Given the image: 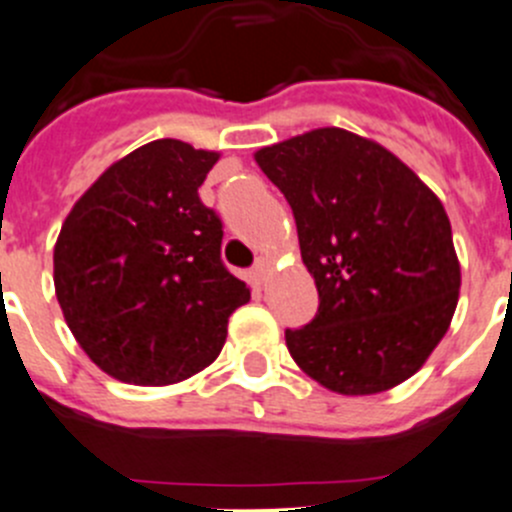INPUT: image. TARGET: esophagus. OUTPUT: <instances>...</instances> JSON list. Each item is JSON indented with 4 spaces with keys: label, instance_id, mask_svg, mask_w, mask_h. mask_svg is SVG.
<instances>
[{
    "label": "esophagus",
    "instance_id": "34e87169",
    "mask_svg": "<svg viewBox=\"0 0 512 512\" xmlns=\"http://www.w3.org/2000/svg\"><path fill=\"white\" fill-rule=\"evenodd\" d=\"M267 272H270V265H267V260H257L255 267H252V270H250V280L255 282L257 287H260L262 282H265Z\"/></svg>",
    "mask_w": 512,
    "mask_h": 512
}]
</instances>
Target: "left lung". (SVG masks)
I'll use <instances>...</instances> for the list:
<instances>
[{"label":"left lung","mask_w":512,"mask_h":512,"mask_svg":"<svg viewBox=\"0 0 512 512\" xmlns=\"http://www.w3.org/2000/svg\"><path fill=\"white\" fill-rule=\"evenodd\" d=\"M295 215L317 315L285 330L292 360L340 395H375L423 367L453 320L460 265L445 207L377 142L322 127L262 147Z\"/></svg>","instance_id":"1"}]
</instances>
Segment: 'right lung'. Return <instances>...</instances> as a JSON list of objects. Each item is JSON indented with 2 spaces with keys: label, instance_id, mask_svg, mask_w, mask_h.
I'll return each instance as SVG.
<instances>
[{
  "label": "right lung",
  "instance_id": "right-lung-1",
  "mask_svg": "<svg viewBox=\"0 0 512 512\" xmlns=\"http://www.w3.org/2000/svg\"><path fill=\"white\" fill-rule=\"evenodd\" d=\"M220 160L180 140L130 152L84 192L54 245V290L89 360L130 385H172L220 355L250 300L220 257L200 185Z\"/></svg>",
  "mask_w": 512,
  "mask_h": 512
}]
</instances>
